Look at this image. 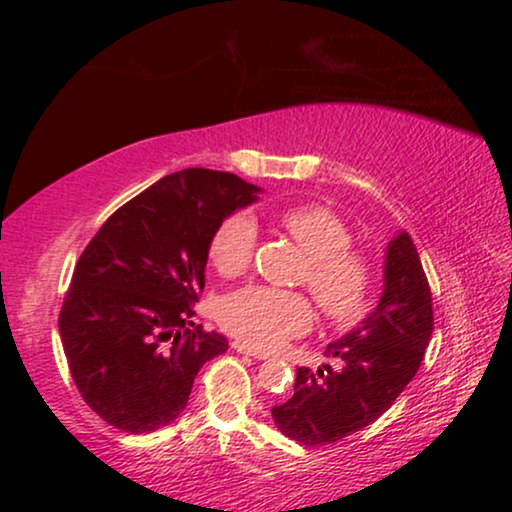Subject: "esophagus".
Wrapping results in <instances>:
<instances>
[{
	"label": "esophagus",
	"instance_id": "esophagus-1",
	"mask_svg": "<svg viewBox=\"0 0 512 512\" xmlns=\"http://www.w3.org/2000/svg\"><path fill=\"white\" fill-rule=\"evenodd\" d=\"M231 346H233V351H238V354L252 356V358H257V361H264V358H269V354H264V351L252 349V346H248L245 342H233Z\"/></svg>",
	"mask_w": 512,
	"mask_h": 512
}]
</instances>
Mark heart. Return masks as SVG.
Segmentation results:
<instances>
[{
    "label": "heart",
    "mask_w": 512,
    "mask_h": 512,
    "mask_svg": "<svg viewBox=\"0 0 512 512\" xmlns=\"http://www.w3.org/2000/svg\"><path fill=\"white\" fill-rule=\"evenodd\" d=\"M279 226L301 248V281L313 293L322 315L337 325L358 320L368 305L373 264L351 248L349 226L320 204H296L279 214ZM257 248V223L250 214L226 216L209 238V262L221 276H238L250 267ZM219 325L240 342L269 351L308 332L313 305L303 293L248 286L226 296L216 310Z\"/></svg>",
    "instance_id": "1"
}]
</instances>
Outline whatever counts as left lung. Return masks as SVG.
I'll return each instance as SVG.
<instances>
[{
	"instance_id": "1",
	"label": "left lung",
	"mask_w": 512,
	"mask_h": 512,
	"mask_svg": "<svg viewBox=\"0 0 512 512\" xmlns=\"http://www.w3.org/2000/svg\"><path fill=\"white\" fill-rule=\"evenodd\" d=\"M433 332L431 286L409 233L390 240L378 308L339 342L334 366L298 368L293 397L272 409L274 424L303 445H327L373 424L424 361Z\"/></svg>"
}]
</instances>
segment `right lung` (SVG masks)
<instances>
[{"label":"right lung","instance_id":"1","mask_svg":"<svg viewBox=\"0 0 512 512\" xmlns=\"http://www.w3.org/2000/svg\"><path fill=\"white\" fill-rule=\"evenodd\" d=\"M257 192L233 173L185 168L122 204L81 252L60 337L76 390L105 424L127 433L168 426L199 368L228 349L192 315L211 233Z\"/></svg>","mask_w":512,"mask_h":512}]
</instances>
